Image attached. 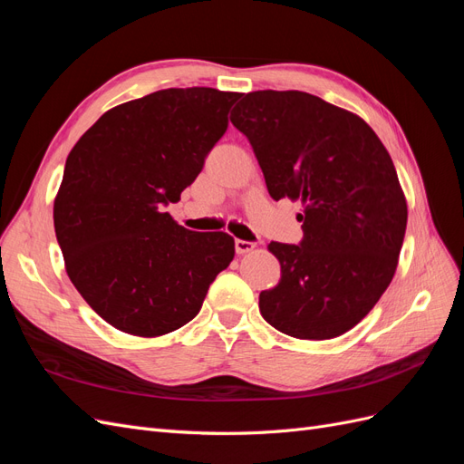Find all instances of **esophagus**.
I'll return each mask as SVG.
<instances>
[{"label": "esophagus", "mask_w": 464, "mask_h": 464, "mask_svg": "<svg viewBox=\"0 0 464 464\" xmlns=\"http://www.w3.org/2000/svg\"><path fill=\"white\" fill-rule=\"evenodd\" d=\"M234 247H236V254L244 256V254H247V251L254 249L256 244H254V242H246V240H236V242H234Z\"/></svg>", "instance_id": "obj_1"}]
</instances>
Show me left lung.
<instances>
[{
	"label": "left lung",
	"mask_w": 464,
	"mask_h": 464,
	"mask_svg": "<svg viewBox=\"0 0 464 464\" xmlns=\"http://www.w3.org/2000/svg\"><path fill=\"white\" fill-rule=\"evenodd\" d=\"M230 120L271 198L304 205L300 246L269 244L280 280L259 294V312L294 339H334L372 312L397 271L409 210L395 164L360 116L310 92H247Z\"/></svg>",
	"instance_id": "left-lung-1"
}]
</instances>
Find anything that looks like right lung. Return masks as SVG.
<instances>
[{
  "mask_svg": "<svg viewBox=\"0 0 464 464\" xmlns=\"http://www.w3.org/2000/svg\"><path fill=\"white\" fill-rule=\"evenodd\" d=\"M240 92L164 89L108 110L65 160L53 228L65 271L111 327L160 336L199 314L234 259L227 232L164 213L199 176Z\"/></svg>",
  "mask_w": 464,
  "mask_h": 464,
  "instance_id": "1",
  "label": "right lung"
}]
</instances>
